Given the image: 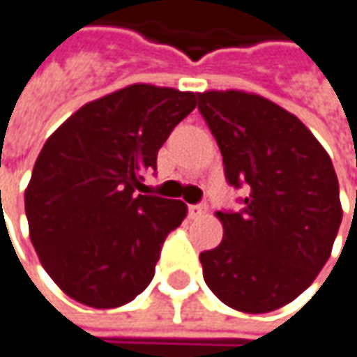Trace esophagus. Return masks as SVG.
<instances>
[{"mask_svg":"<svg viewBox=\"0 0 357 357\" xmlns=\"http://www.w3.org/2000/svg\"><path fill=\"white\" fill-rule=\"evenodd\" d=\"M205 205H188V217H190V219H197V217L205 215Z\"/></svg>","mask_w":357,"mask_h":357,"instance_id":"obj_1","label":"esophagus"}]
</instances>
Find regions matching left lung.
Wrapping results in <instances>:
<instances>
[{
	"label": "left lung",
	"mask_w": 357,
	"mask_h": 357,
	"mask_svg": "<svg viewBox=\"0 0 357 357\" xmlns=\"http://www.w3.org/2000/svg\"><path fill=\"white\" fill-rule=\"evenodd\" d=\"M197 98L227 183L249 188L239 213L217 211L225 233L199 257L205 283L237 312H273L303 294L330 259L342 223L330 154L271 100L237 90Z\"/></svg>",
	"instance_id": "left-lung-1"
}]
</instances>
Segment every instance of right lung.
I'll return each mask as SVG.
<instances>
[{
  "instance_id": "add662e5",
  "label": "right lung",
  "mask_w": 357,
  "mask_h": 357,
  "mask_svg": "<svg viewBox=\"0 0 357 357\" xmlns=\"http://www.w3.org/2000/svg\"><path fill=\"white\" fill-rule=\"evenodd\" d=\"M197 94L132 84L84 104L45 140L26 188L29 239L47 275L90 307H120L154 277L187 205L144 192L146 170Z\"/></svg>"
}]
</instances>
